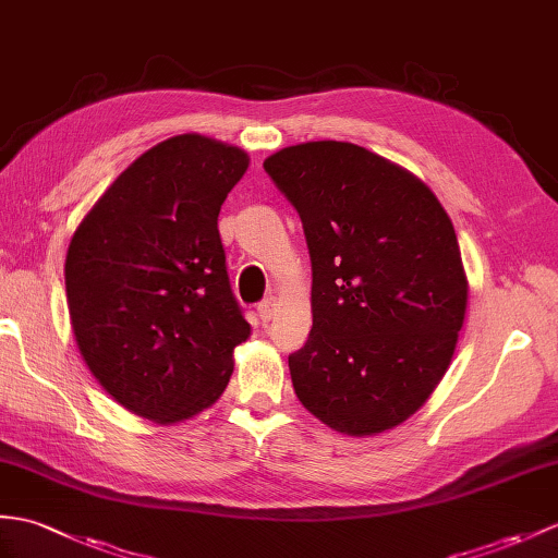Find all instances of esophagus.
I'll use <instances>...</instances> for the list:
<instances>
[{"label":"esophagus","mask_w":558,"mask_h":558,"mask_svg":"<svg viewBox=\"0 0 558 558\" xmlns=\"http://www.w3.org/2000/svg\"><path fill=\"white\" fill-rule=\"evenodd\" d=\"M276 306H278L276 296H266V300L256 306V311H258V318H262L264 323L274 318V316H276Z\"/></svg>","instance_id":"34e87169"}]
</instances>
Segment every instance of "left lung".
<instances>
[{
	"label": "left lung",
	"mask_w": 558,
	"mask_h": 558,
	"mask_svg": "<svg viewBox=\"0 0 558 558\" xmlns=\"http://www.w3.org/2000/svg\"><path fill=\"white\" fill-rule=\"evenodd\" d=\"M264 168L302 218L314 276L294 392L344 435L390 430L454 356L469 302L454 226L416 175L352 142L284 147Z\"/></svg>",
	"instance_id": "left-lung-1"
}]
</instances>
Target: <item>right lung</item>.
I'll return each instance as SVG.
<instances>
[{"label": "right lung", "instance_id": "1", "mask_svg": "<svg viewBox=\"0 0 558 558\" xmlns=\"http://www.w3.org/2000/svg\"><path fill=\"white\" fill-rule=\"evenodd\" d=\"M250 157L175 135L113 180L73 232L66 300L87 368L121 407L178 423L223 395L250 323L232 294L220 204Z\"/></svg>", "mask_w": 558, "mask_h": 558}]
</instances>
